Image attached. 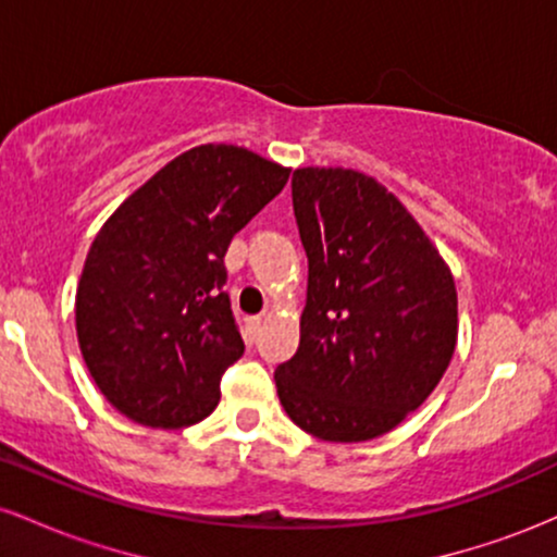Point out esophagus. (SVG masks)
<instances>
[{"mask_svg":"<svg viewBox=\"0 0 557 557\" xmlns=\"http://www.w3.org/2000/svg\"><path fill=\"white\" fill-rule=\"evenodd\" d=\"M261 327H264V319H261V317H253V319H248V322H246V330H248V335H251V337H259Z\"/></svg>","mask_w":557,"mask_h":557,"instance_id":"34e87169","label":"esophagus"}]
</instances>
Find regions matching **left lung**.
Here are the masks:
<instances>
[{
	"label": "left lung",
	"mask_w": 557,
	"mask_h": 557,
	"mask_svg": "<svg viewBox=\"0 0 557 557\" xmlns=\"http://www.w3.org/2000/svg\"><path fill=\"white\" fill-rule=\"evenodd\" d=\"M290 185L309 287L296 356L274 372L280 403L319 440H374L443 380L458 337L456 283L374 177L300 168Z\"/></svg>",
	"instance_id": "1"
}]
</instances>
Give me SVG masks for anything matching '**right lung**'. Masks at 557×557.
Wrapping results in <instances>:
<instances>
[{"label": "right lung", "instance_id": "add662e5", "mask_svg": "<svg viewBox=\"0 0 557 557\" xmlns=\"http://www.w3.org/2000/svg\"><path fill=\"white\" fill-rule=\"evenodd\" d=\"M290 170L227 144L164 164L99 230L75 293L83 361L107 400L154 430L214 411L246 345L225 293V253Z\"/></svg>", "mask_w": 557, "mask_h": 557}]
</instances>
